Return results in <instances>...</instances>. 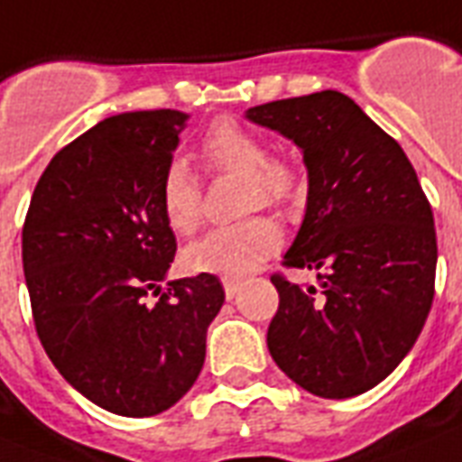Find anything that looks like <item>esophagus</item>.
Here are the masks:
<instances>
[{"instance_id":"34e87169","label":"esophagus","mask_w":462,"mask_h":462,"mask_svg":"<svg viewBox=\"0 0 462 462\" xmlns=\"http://www.w3.org/2000/svg\"><path fill=\"white\" fill-rule=\"evenodd\" d=\"M221 283H224V291H226L228 300H231V298H236V295H238V291H241V286H243L238 279H231V276H226V279H224Z\"/></svg>"}]
</instances>
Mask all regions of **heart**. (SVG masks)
Masks as SVG:
<instances>
[{
	"label": "heart",
	"mask_w": 462,
	"mask_h": 462,
	"mask_svg": "<svg viewBox=\"0 0 462 462\" xmlns=\"http://www.w3.org/2000/svg\"><path fill=\"white\" fill-rule=\"evenodd\" d=\"M205 157L221 171L248 179V208L282 205L298 190V171L283 162L269 160L264 140L234 121H219L202 143ZM162 212L176 234H193L202 217L200 186L183 162H171L162 176ZM282 245V231L272 219L254 217L234 226H221L188 245L183 267L193 274L245 276Z\"/></svg>",
	"instance_id": "1"
}]
</instances>
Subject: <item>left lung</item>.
<instances>
[{
    "label": "left lung",
    "instance_id": "1",
    "mask_svg": "<svg viewBox=\"0 0 462 462\" xmlns=\"http://www.w3.org/2000/svg\"><path fill=\"white\" fill-rule=\"evenodd\" d=\"M245 119L300 150L308 202L283 264L319 272L308 289L272 276L269 353L315 396L365 393L411 353L434 298L437 234L418 173L343 92L250 106Z\"/></svg>",
    "mask_w": 462,
    "mask_h": 462
}]
</instances>
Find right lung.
I'll return each mask as SVG.
<instances>
[{"label":"right lung","mask_w":462,"mask_h":462,"mask_svg":"<svg viewBox=\"0 0 462 462\" xmlns=\"http://www.w3.org/2000/svg\"><path fill=\"white\" fill-rule=\"evenodd\" d=\"M188 119L152 109L99 121L51 157L25 217L40 341L73 389L124 418L160 415L186 396L224 305L214 274L169 279L176 236L160 186ZM150 290L162 294L154 306Z\"/></svg>","instance_id":"1"}]
</instances>
